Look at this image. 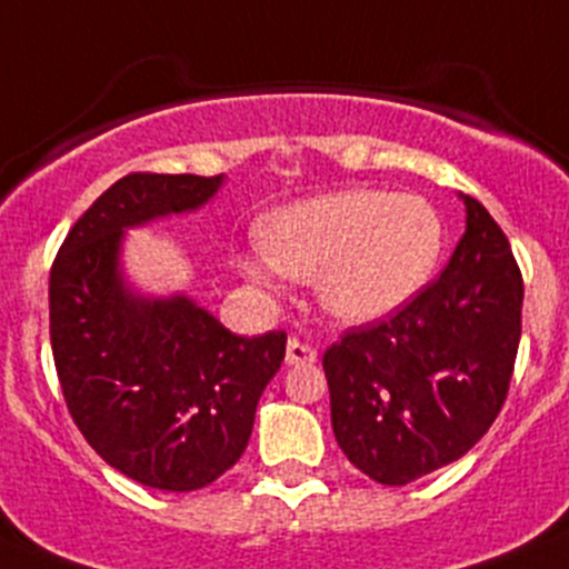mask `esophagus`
Here are the masks:
<instances>
[{"label": "esophagus", "instance_id": "obj_1", "mask_svg": "<svg viewBox=\"0 0 569 569\" xmlns=\"http://www.w3.org/2000/svg\"><path fill=\"white\" fill-rule=\"evenodd\" d=\"M313 361H317V350L313 347H308L300 339H289V345H286V363L289 367H306V363Z\"/></svg>", "mask_w": 569, "mask_h": 569}]
</instances>
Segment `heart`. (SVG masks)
<instances>
[{"label": "heart", "mask_w": 569, "mask_h": 569, "mask_svg": "<svg viewBox=\"0 0 569 569\" xmlns=\"http://www.w3.org/2000/svg\"><path fill=\"white\" fill-rule=\"evenodd\" d=\"M445 222L419 194L347 189L308 197L261 224L239 269L261 289L317 280L319 302L347 325H375L411 306L437 274Z\"/></svg>", "instance_id": "1"}]
</instances>
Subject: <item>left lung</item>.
Returning a JSON list of instances; mask_svg holds the SVG:
<instances>
[{
	"label": "left lung",
	"instance_id": "left-lung-1",
	"mask_svg": "<svg viewBox=\"0 0 569 569\" xmlns=\"http://www.w3.org/2000/svg\"><path fill=\"white\" fill-rule=\"evenodd\" d=\"M417 300L352 328L322 356L330 422L363 476L406 487L461 459L500 413L520 347L522 274L487 208Z\"/></svg>",
	"mask_w": 569,
	"mask_h": 569
}]
</instances>
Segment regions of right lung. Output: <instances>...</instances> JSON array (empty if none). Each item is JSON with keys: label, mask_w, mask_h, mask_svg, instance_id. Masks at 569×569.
Listing matches in <instances>:
<instances>
[{"label": "right lung", "mask_w": 569, "mask_h": 569, "mask_svg": "<svg viewBox=\"0 0 569 569\" xmlns=\"http://www.w3.org/2000/svg\"><path fill=\"white\" fill-rule=\"evenodd\" d=\"M224 174L116 180L66 236L49 274V339L71 419L113 470L194 492L244 453L286 333L236 336L189 295L127 283L124 233L200 211Z\"/></svg>", "instance_id": "add662e5"}]
</instances>
